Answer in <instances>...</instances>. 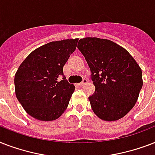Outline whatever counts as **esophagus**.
I'll return each mask as SVG.
<instances>
[{"label":"esophagus","mask_w":155,"mask_h":155,"mask_svg":"<svg viewBox=\"0 0 155 155\" xmlns=\"http://www.w3.org/2000/svg\"><path fill=\"white\" fill-rule=\"evenodd\" d=\"M86 84H87V79H84L82 82L79 84V85H80V86H84V85Z\"/></svg>","instance_id":"esophagus-1"}]
</instances>
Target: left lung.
<instances>
[{
	"mask_svg": "<svg viewBox=\"0 0 155 155\" xmlns=\"http://www.w3.org/2000/svg\"><path fill=\"white\" fill-rule=\"evenodd\" d=\"M77 47L92 72L96 90L88 99L95 114L107 121L125 117L135 105L143 84L137 62L125 48L108 39L84 38Z\"/></svg>",
	"mask_w": 155,
	"mask_h": 155,
	"instance_id": "obj_1",
	"label": "left lung"
}]
</instances>
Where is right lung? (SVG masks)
Instances as JSON below:
<instances>
[{
	"label": "right lung",
	"instance_id": "right-lung-1",
	"mask_svg": "<svg viewBox=\"0 0 155 155\" xmlns=\"http://www.w3.org/2000/svg\"><path fill=\"white\" fill-rule=\"evenodd\" d=\"M78 38L51 42L32 51L15 74L16 97L25 112L43 121L56 120L67 109L75 86L66 80L63 66ZM63 76L61 81L60 75Z\"/></svg>",
	"mask_w": 155,
	"mask_h": 155
}]
</instances>
